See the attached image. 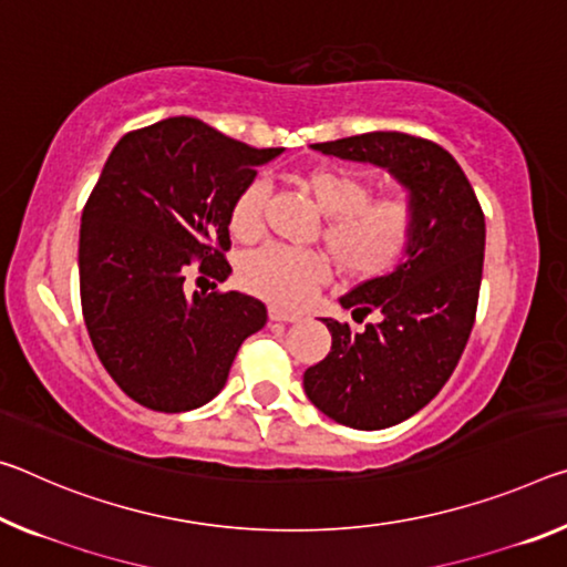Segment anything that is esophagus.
<instances>
[{
  "mask_svg": "<svg viewBox=\"0 0 567 567\" xmlns=\"http://www.w3.org/2000/svg\"><path fill=\"white\" fill-rule=\"evenodd\" d=\"M269 320H272V322H298L300 316H298V312L282 310V308H277V305H272V308H269Z\"/></svg>",
  "mask_w": 567,
  "mask_h": 567,
  "instance_id": "esophagus-1",
  "label": "esophagus"
}]
</instances>
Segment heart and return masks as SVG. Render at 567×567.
<instances>
[{
  "mask_svg": "<svg viewBox=\"0 0 567 567\" xmlns=\"http://www.w3.org/2000/svg\"><path fill=\"white\" fill-rule=\"evenodd\" d=\"M305 192L326 214L322 239L338 267L358 280L389 275L413 241L416 214L409 196L389 194L368 199L371 186L361 174L340 166H320L300 178ZM267 186L251 182L231 204L229 229L239 239H255L262 231ZM330 277V259L320 251L265 245L241 259L239 280L249 292L269 302L302 305Z\"/></svg>",
  "mask_w": 567,
  "mask_h": 567,
  "instance_id": "heart-1",
  "label": "heart"
}]
</instances>
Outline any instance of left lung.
<instances>
[{
    "instance_id": "8db88e82",
    "label": "left lung",
    "mask_w": 567,
    "mask_h": 567,
    "mask_svg": "<svg viewBox=\"0 0 567 567\" xmlns=\"http://www.w3.org/2000/svg\"><path fill=\"white\" fill-rule=\"evenodd\" d=\"M326 156L385 168L406 188L416 229L406 257L340 298L363 332L322 318L332 346L302 375L316 409L338 424L375 431L401 424L442 391L477 316L484 214L462 166L436 143L399 131L312 143Z\"/></svg>"
}]
</instances>
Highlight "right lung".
<instances>
[{
    "label": "right lung",
    "mask_w": 567,
    "mask_h": 567,
    "mask_svg": "<svg viewBox=\"0 0 567 567\" xmlns=\"http://www.w3.org/2000/svg\"><path fill=\"white\" fill-rule=\"evenodd\" d=\"M285 148H251L176 115L115 143L80 219V302L111 379L141 406L182 413L227 383L267 308L245 292H194L192 262L224 282L229 212L257 166Z\"/></svg>",
    "instance_id": "1"
}]
</instances>
